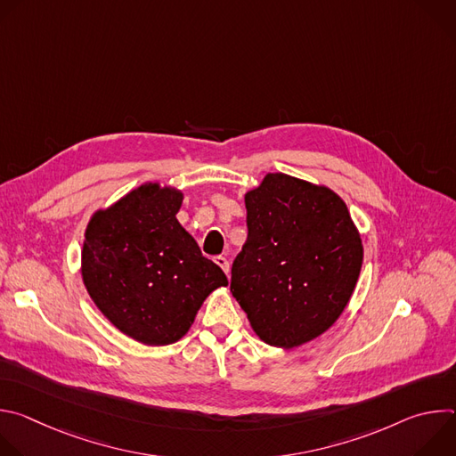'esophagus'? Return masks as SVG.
Segmentation results:
<instances>
[{"label": "esophagus", "mask_w": 456, "mask_h": 456, "mask_svg": "<svg viewBox=\"0 0 456 456\" xmlns=\"http://www.w3.org/2000/svg\"><path fill=\"white\" fill-rule=\"evenodd\" d=\"M215 262L220 265V269H222L225 274H229V262H227L225 256H216Z\"/></svg>", "instance_id": "esophagus-1"}]
</instances>
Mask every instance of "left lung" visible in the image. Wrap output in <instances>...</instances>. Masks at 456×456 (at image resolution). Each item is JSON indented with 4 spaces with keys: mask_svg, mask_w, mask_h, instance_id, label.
I'll return each instance as SVG.
<instances>
[{
    "mask_svg": "<svg viewBox=\"0 0 456 456\" xmlns=\"http://www.w3.org/2000/svg\"><path fill=\"white\" fill-rule=\"evenodd\" d=\"M247 241L231 292L256 336L294 348L327 332L355 289L362 243L346 204L322 185L269 173L245 194Z\"/></svg>",
    "mask_w": 456,
    "mask_h": 456,
    "instance_id": "left-lung-1",
    "label": "left lung"
}]
</instances>
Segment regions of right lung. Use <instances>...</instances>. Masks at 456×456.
I'll use <instances>...</instances> for the list:
<instances>
[{
  "mask_svg": "<svg viewBox=\"0 0 456 456\" xmlns=\"http://www.w3.org/2000/svg\"><path fill=\"white\" fill-rule=\"evenodd\" d=\"M180 206V191L144 183L97 211L85 234L90 297L120 332L150 346L183 338L204 299L229 283L178 224Z\"/></svg>",
  "mask_w": 456,
  "mask_h": 456,
  "instance_id": "1",
  "label": "right lung"
}]
</instances>
